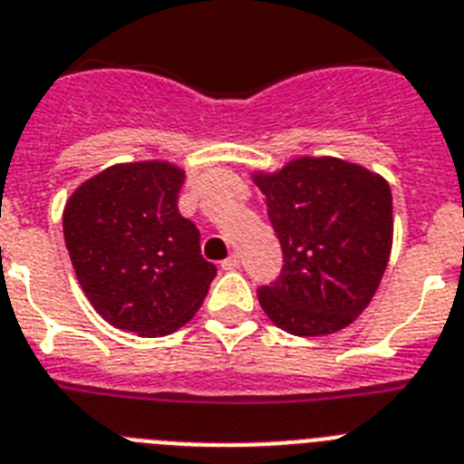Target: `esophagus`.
Instances as JSON below:
<instances>
[{
    "label": "esophagus",
    "instance_id": "1",
    "mask_svg": "<svg viewBox=\"0 0 464 464\" xmlns=\"http://www.w3.org/2000/svg\"><path fill=\"white\" fill-rule=\"evenodd\" d=\"M221 268H224V271H236V268H240V256L231 255L228 259L221 261Z\"/></svg>",
    "mask_w": 464,
    "mask_h": 464
}]
</instances>
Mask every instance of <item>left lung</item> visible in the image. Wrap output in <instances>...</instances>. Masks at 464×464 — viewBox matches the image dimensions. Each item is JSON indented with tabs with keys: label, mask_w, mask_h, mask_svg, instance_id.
<instances>
[{
	"label": "left lung",
	"mask_w": 464,
	"mask_h": 464,
	"mask_svg": "<svg viewBox=\"0 0 464 464\" xmlns=\"http://www.w3.org/2000/svg\"><path fill=\"white\" fill-rule=\"evenodd\" d=\"M280 237L282 273L259 304L294 336H329L372 304L392 249L388 179L334 156H299L280 170H255Z\"/></svg>",
	"instance_id": "left-lung-1"
}]
</instances>
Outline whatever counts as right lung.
<instances>
[{"instance_id": "obj_1", "label": "right lung", "mask_w": 464, "mask_h": 464, "mask_svg": "<svg viewBox=\"0 0 464 464\" xmlns=\"http://www.w3.org/2000/svg\"><path fill=\"white\" fill-rule=\"evenodd\" d=\"M184 168L116 163L72 191L64 245L86 299L111 327L168 336L203 304L217 266L200 255L196 224L177 209Z\"/></svg>"}]
</instances>
